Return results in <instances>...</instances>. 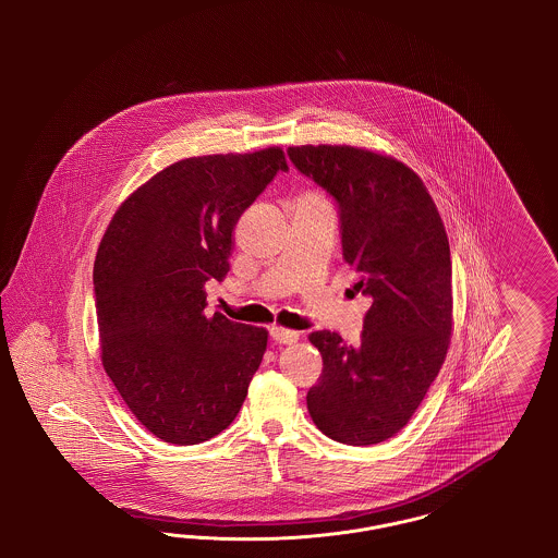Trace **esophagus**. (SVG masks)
Returning a JSON list of instances; mask_svg holds the SVG:
<instances>
[{
	"instance_id": "34e87169",
	"label": "esophagus",
	"mask_w": 558,
	"mask_h": 558,
	"mask_svg": "<svg viewBox=\"0 0 558 558\" xmlns=\"http://www.w3.org/2000/svg\"><path fill=\"white\" fill-rule=\"evenodd\" d=\"M269 337H271V341H276V343L291 345V343H294V341L299 339V332L289 330V328H282V326H271V328H269Z\"/></svg>"
}]
</instances>
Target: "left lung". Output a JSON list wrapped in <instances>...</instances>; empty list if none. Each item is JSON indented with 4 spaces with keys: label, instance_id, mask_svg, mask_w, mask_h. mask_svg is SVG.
Listing matches in <instances>:
<instances>
[{
    "label": "left lung",
    "instance_id": "obj_1",
    "mask_svg": "<svg viewBox=\"0 0 558 558\" xmlns=\"http://www.w3.org/2000/svg\"><path fill=\"white\" fill-rule=\"evenodd\" d=\"M292 165L339 207L343 259L371 296L360 345L310 335L324 362L307 410L347 446L393 437L416 412L451 335L450 242L423 180L403 162L353 146H292Z\"/></svg>",
    "mask_w": 558,
    "mask_h": 558
}]
</instances>
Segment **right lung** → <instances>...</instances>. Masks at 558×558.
I'll return each instance as SVG.
<instances>
[{
  "label": "right lung",
  "instance_id": "obj_1",
  "mask_svg": "<svg viewBox=\"0 0 558 558\" xmlns=\"http://www.w3.org/2000/svg\"><path fill=\"white\" fill-rule=\"evenodd\" d=\"M278 171L282 148L178 160L114 213L94 262L102 364L133 416L167 444L194 446L236 418L266 328L205 316L240 215Z\"/></svg>",
  "mask_w": 558,
  "mask_h": 558
}]
</instances>
